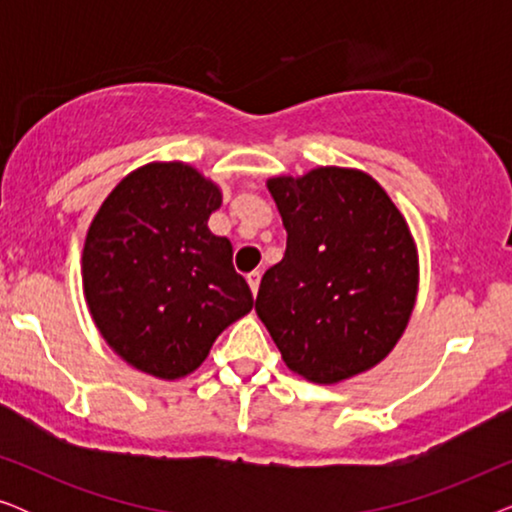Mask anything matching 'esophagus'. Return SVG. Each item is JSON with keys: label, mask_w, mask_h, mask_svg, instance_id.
Masks as SVG:
<instances>
[{"label": "esophagus", "mask_w": 512, "mask_h": 512, "mask_svg": "<svg viewBox=\"0 0 512 512\" xmlns=\"http://www.w3.org/2000/svg\"><path fill=\"white\" fill-rule=\"evenodd\" d=\"M247 282H249V289H251V293H258V284H261V272L258 270H254V272H249L247 275Z\"/></svg>", "instance_id": "obj_1"}]
</instances>
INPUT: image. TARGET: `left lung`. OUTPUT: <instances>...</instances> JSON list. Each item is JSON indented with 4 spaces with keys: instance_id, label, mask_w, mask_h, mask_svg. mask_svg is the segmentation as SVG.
Segmentation results:
<instances>
[{
    "instance_id": "8db88e82",
    "label": "left lung",
    "mask_w": 512,
    "mask_h": 512,
    "mask_svg": "<svg viewBox=\"0 0 512 512\" xmlns=\"http://www.w3.org/2000/svg\"><path fill=\"white\" fill-rule=\"evenodd\" d=\"M286 251L265 272L256 314L286 366L335 384L377 366L415 310L419 261L387 191L361 170L272 177Z\"/></svg>"
}]
</instances>
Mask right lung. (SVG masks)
<instances>
[{
	"label": "right lung",
	"mask_w": 512,
	"mask_h": 512,
	"mask_svg": "<svg viewBox=\"0 0 512 512\" xmlns=\"http://www.w3.org/2000/svg\"><path fill=\"white\" fill-rule=\"evenodd\" d=\"M219 207L221 188L172 160L130 172L90 223L81 256L90 317L146 375H191L223 328L254 307L233 244L207 228Z\"/></svg>",
	"instance_id": "1"
}]
</instances>
